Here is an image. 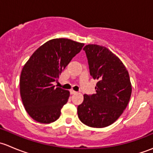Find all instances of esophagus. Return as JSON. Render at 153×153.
Returning a JSON list of instances; mask_svg holds the SVG:
<instances>
[{
  "mask_svg": "<svg viewBox=\"0 0 153 153\" xmlns=\"http://www.w3.org/2000/svg\"><path fill=\"white\" fill-rule=\"evenodd\" d=\"M69 92H70V94H71V95H74V94H76V93H77L76 91L73 90V89H71V90L69 91Z\"/></svg>",
  "mask_w": 153,
  "mask_h": 153,
  "instance_id": "obj_1",
  "label": "esophagus"
}]
</instances>
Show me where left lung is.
Segmentation results:
<instances>
[{
  "label": "left lung",
  "instance_id": "obj_1",
  "mask_svg": "<svg viewBox=\"0 0 153 153\" xmlns=\"http://www.w3.org/2000/svg\"><path fill=\"white\" fill-rule=\"evenodd\" d=\"M89 74L98 80L95 94L84 95L78 106L83 124L102 128L113 124L126 109L132 93L129 75L121 60L107 48L89 44L84 48Z\"/></svg>",
  "mask_w": 153,
  "mask_h": 153
}]
</instances>
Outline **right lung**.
Listing matches in <instances>:
<instances>
[{
    "label": "right lung",
    "mask_w": 153,
    "mask_h": 153,
    "mask_svg": "<svg viewBox=\"0 0 153 153\" xmlns=\"http://www.w3.org/2000/svg\"><path fill=\"white\" fill-rule=\"evenodd\" d=\"M84 44L56 38L40 47L23 67L20 92L27 113L35 121L49 124L58 119L69 92L55 87L53 82Z\"/></svg>",
    "instance_id": "1"
}]
</instances>
